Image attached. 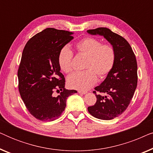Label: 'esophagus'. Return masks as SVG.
Returning a JSON list of instances; mask_svg holds the SVG:
<instances>
[{
  "label": "esophagus",
  "mask_w": 153,
  "mask_h": 153,
  "mask_svg": "<svg viewBox=\"0 0 153 153\" xmlns=\"http://www.w3.org/2000/svg\"><path fill=\"white\" fill-rule=\"evenodd\" d=\"M78 93H80V94H82V95H85V94H86V93H87V92H85V91H78Z\"/></svg>",
  "instance_id": "obj_1"
}]
</instances>
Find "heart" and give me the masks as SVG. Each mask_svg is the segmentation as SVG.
I'll list each match as a JSON object with an SVG mask.
<instances>
[{"mask_svg": "<svg viewBox=\"0 0 153 153\" xmlns=\"http://www.w3.org/2000/svg\"><path fill=\"white\" fill-rule=\"evenodd\" d=\"M79 54L86 56L84 72H76L68 79L69 87L79 91H87L95 84L98 76L106 77L114 68L116 53L112 46L102 44L94 37H84L75 45ZM73 53L68 47H62L58 56V62L62 72L70 74L72 71Z\"/></svg>", "mask_w": 153, "mask_h": 153, "instance_id": "b5f03b06", "label": "heart"}]
</instances>
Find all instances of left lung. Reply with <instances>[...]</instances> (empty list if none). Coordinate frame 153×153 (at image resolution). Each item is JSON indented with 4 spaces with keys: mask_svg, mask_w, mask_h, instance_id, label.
<instances>
[{
    "mask_svg": "<svg viewBox=\"0 0 153 153\" xmlns=\"http://www.w3.org/2000/svg\"><path fill=\"white\" fill-rule=\"evenodd\" d=\"M91 35L103 36L113 46L116 53L114 68L103 82L95 88L97 102L88 107L95 118L112 120L123 114L129 106L137 86V62L131 46L120 35L107 28L87 30ZM106 95H97L96 92Z\"/></svg>",
    "mask_w": 153,
    "mask_h": 153,
    "instance_id": "obj_1",
    "label": "left lung"
}]
</instances>
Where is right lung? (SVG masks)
Segmentation results:
<instances>
[{"label": "right lung", "instance_id": "add662e5", "mask_svg": "<svg viewBox=\"0 0 153 153\" xmlns=\"http://www.w3.org/2000/svg\"><path fill=\"white\" fill-rule=\"evenodd\" d=\"M72 34L46 28L31 37L23 50L17 72L19 91L27 109L37 120H56L64 111L68 97L77 93L65 88V80L58 62L60 50L74 38ZM55 91L59 96H55Z\"/></svg>", "mask_w": 153, "mask_h": 153}]
</instances>
